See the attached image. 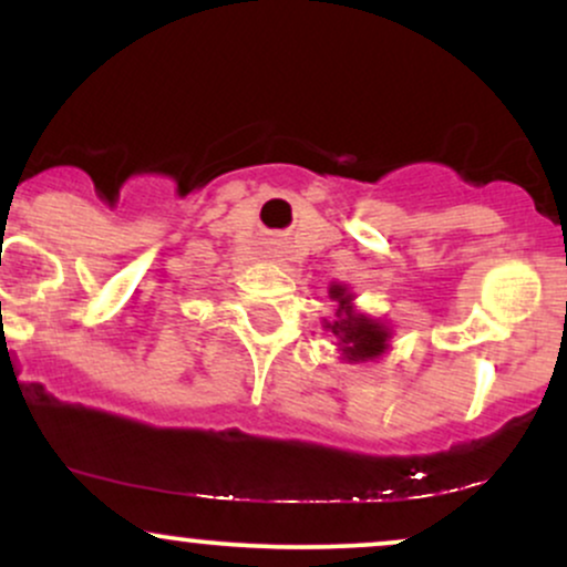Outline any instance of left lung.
<instances>
[{
	"label": "left lung",
	"mask_w": 567,
	"mask_h": 567,
	"mask_svg": "<svg viewBox=\"0 0 567 567\" xmlns=\"http://www.w3.org/2000/svg\"><path fill=\"white\" fill-rule=\"evenodd\" d=\"M330 298H336L338 309H336V322H328V328L341 338L343 343V354L349 360H370V357H379L383 349H386V338L389 330L383 328L381 322L368 320V317H360L351 311V296H347V290L341 285H333L330 288Z\"/></svg>",
	"instance_id": "left-lung-1"
}]
</instances>
